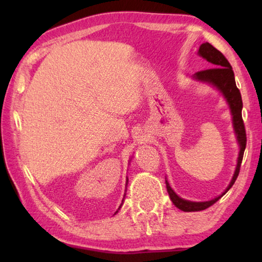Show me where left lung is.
<instances>
[{
	"instance_id": "8db88e82",
	"label": "left lung",
	"mask_w": 262,
	"mask_h": 262,
	"mask_svg": "<svg viewBox=\"0 0 262 262\" xmlns=\"http://www.w3.org/2000/svg\"><path fill=\"white\" fill-rule=\"evenodd\" d=\"M199 56H201L202 59L207 60L209 62V66L212 68L207 70H201L193 75V79L201 83L209 84L212 88H215L216 90H219L222 96L224 97V99L227 100L229 105L230 113L232 117V126L234 134L237 137V142L239 145V152L237 158V165L234 173L232 176V179L228 185V187L219 196L211 199L209 201H202V202H195L185 200V199L180 198L179 195H177L173 189L171 188L170 184H168L167 179L165 178L166 189L167 193L170 195L171 201L173 202V205L178 208V209L183 211H200L205 210L207 208L214 205L223 195L228 192V190L232 187V185L236 181L237 177L239 174V170H241V164L243 161L244 151L246 148V133L245 127H244L243 118H242V110H243V100L241 91L238 90L236 85V81H234V74L231 64L229 63V61L225 59V56L222 53L216 50V48L210 45L209 42L202 43L199 48L198 52Z\"/></svg>"
}]
</instances>
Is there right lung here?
Returning a JSON list of instances; mask_svg holds the SVG:
<instances>
[{
  "label": "right lung",
  "mask_w": 262,
  "mask_h": 262,
  "mask_svg": "<svg viewBox=\"0 0 262 262\" xmlns=\"http://www.w3.org/2000/svg\"><path fill=\"white\" fill-rule=\"evenodd\" d=\"M127 183H128V178H127V180H126V188H127ZM125 196H126V193H125V195H123V199H122V202H121V205H120V207H119V208H118V210H119V209H120V208H121V206H122V205H123V200H125ZM118 210H117V211H115V212H114V215H115V214H117V212H118Z\"/></svg>",
  "instance_id": "right-lung-1"
}]
</instances>
